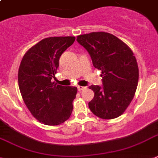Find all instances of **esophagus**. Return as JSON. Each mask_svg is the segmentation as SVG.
Here are the masks:
<instances>
[{
	"instance_id": "esophagus-1",
	"label": "esophagus",
	"mask_w": 158,
	"mask_h": 158,
	"mask_svg": "<svg viewBox=\"0 0 158 158\" xmlns=\"http://www.w3.org/2000/svg\"><path fill=\"white\" fill-rule=\"evenodd\" d=\"M85 89H86V87H85V86H80V85H79V86H77V89H78V91L84 90Z\"/></svg>"
}]
</instances>
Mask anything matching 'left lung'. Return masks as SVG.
Instances as JSON below:
<instances>
[{"mask_svg":"<svg viewBox=\"0 0 158 158\" xmlns=\"http://www.w3.org/2000/svg\"><path fill=\"white\" fill-rule=\"evenodd\" d=\"M77 41L90 55L93 64L102 71V85H90L94 97L89 107L103 119L120 116L133 99L139 80L136 59L122 40L106 32L78 35Z\"/></svg>","mask_w":158,"mask_h":158,"instance_id":"8db88e82","label":"left lung"}]
</instances>
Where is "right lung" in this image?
<instances>
[{
  "mask_svg": "<svg viewBox=\"0 0 158 158\" xmlns=\"http://www.w3.org/2000/svg\"><path fill=\"white\" fill-rule=\"evenodd\" d=\"M76 38L49 37L27 51L18 69V86L25 104L40 123L55 126L64 123L73 111L77 87L63 86L52 81L59 60Z\"/></svg>",
  "mask_w": 158,
  "mask_h": 158,
  "instance_id": "right-lung-1",
  "label": "right lung"
}]
</instances>
